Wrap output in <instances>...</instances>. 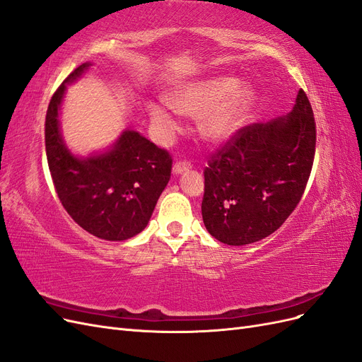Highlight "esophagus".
Listing matches in <instances>:
<instances>
[{
	"mask_svg": "<svg viewBox=\"0 0 362 362\" xmlns=\"http://www.w3.org/2000/svg\"><path fill=\"white\" fill-rule=\"evenodd\" d=\"M190 168H192V164L189 161H177V163L173 164L172 170H173L175 175H180V173H182L185 170H189Z\"/></svg>",
	"mask_w": 362,
	"mask_h": 362,
	"instance_id": "34e87169",
	"label": "esophagus"
}]
</instances>
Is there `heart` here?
Returning a JSON list of instances; mask_svg holds the SVG:
<instances>
[{
    "label": "heart",
    "instance_id": "heart-1",
    "mask_svg": "<svg viewBox=\"0 0 362 362\" xmlns=\"http://www.w3.org/2000/svg\"><path fill=\"white\" fill-rule=\"evenodd\" d=\"M257 101L252 87L242 86L234 76H211L193 80L170 92V101L149 105V115L161 141H169L181 128V112L201 116V134L211 141L234 137L250 117Z\"/></svg>",
    "mask_w": 362,
    "mask_h": 362
}]
</instances>
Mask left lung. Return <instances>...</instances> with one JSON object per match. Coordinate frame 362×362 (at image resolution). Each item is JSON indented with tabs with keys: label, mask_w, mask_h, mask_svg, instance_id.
Instances as JSON below:
<instances>
[{
	"label": "left lung",
	"mask_w": 362,
	"mask_h": 362,
	"mask_svg": "<svg viewBox=\"0 0 362 362\" xmlns=\"http://www.w3.org/2000/svg\"><path fill=\"white\" fill-rule=\"evenodd\" d=\"M314 154V113L300 89L288 115L243 127L208 160L206 231L229 246L275 233L300 202Z\"/></svg>",
	"instance_id": "1"
}]
</instances>
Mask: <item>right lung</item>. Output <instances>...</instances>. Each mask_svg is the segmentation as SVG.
<instances>
[{
  "mask_svg": "<svg viewBox=\"0 0 362 362\" xmlns=\"http://www.w3.org/2000/svg\"><path fill=\"white\" fill-rule=\"evenodd\" d=\"M90 68L83 63L54 92L45 119L47 160L64 210L92 235L122 242L146 228L170 180L172 157L137 131L127 129L110 151L75 157L60 134L59 110L66 84Z\"/></svg>",
  "mask_w": 362,
  "mask_h": 362,
  "instance_id": "1",
  "label": "right lung"
}]
</instances>
